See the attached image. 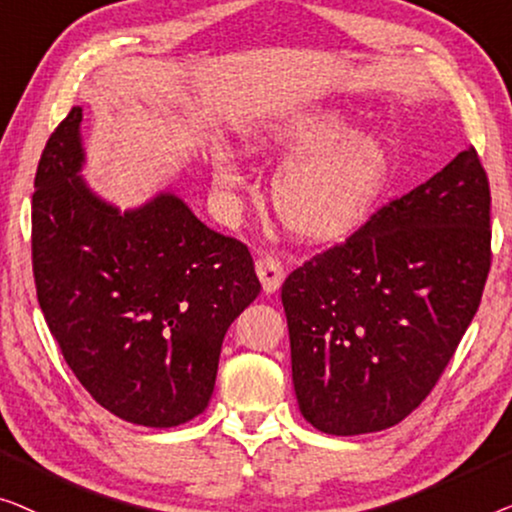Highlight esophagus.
<instances>
[{
  "instance_id": "34e87169",
  "label": "esophagus",
  "mask_w": 512,
  "mask_h": 512,
  "mask_svg": "<svg viewBox=\"0 0 512 512\" xmlns=\"http://www.w3.org/2000/svg\"><path fill=\"white\" fill-rule=\"evenodd\" d=\"M255 271H257L259 280H262V287H264L266 294L276 292L278 287L283 285V280H285V266H283V262H280V259L276 255H271V253H264V255L257 257Z\"/></svg>"
}]
</instances>
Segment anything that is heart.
I'll use <instances>...</instances> for the list:
<instances>
[{"instance_id": "b5f03b06", "label": "heart", "mask_w": 512, "mask_h": 512, "mask_svg": "<svg viewBox=\"0 0 512 512\" xmlns=\"http://www.w3.org/2000/svg\"><path fill=\"white\" fill-rule=\"evenodd\" d=\"M248 150L255 155L294 150L273 176L271 199L287 232L304 241L350 234L369 215L387 176L385 143L373 132L345 129L338 111L271 122L250 136ZM213 185L222 199H234L243 185L234 157H215Z\"/></svg>"}]
</instances>
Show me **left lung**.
<instances>
[{"instance_id":"left-lung-1","label":"left lung","mask_w":512,"mask_h":512,"mask_svg":"<svg viewBox=\"0 0 512 512\" xmlns=\"http://www.w3.org/2000/svg\"><path fill=\"white\" fill-rule=\"evenodd\" d=\"M489 204L466 148L285 278L292 383L315 429L383 431L434 390L485 290Z\"/></svg>"}]
</instances>
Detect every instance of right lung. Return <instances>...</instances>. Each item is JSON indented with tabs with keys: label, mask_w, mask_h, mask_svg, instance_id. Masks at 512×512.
<instances>
[{
	"label": "right lung",
	"mask_w": 512,
	"mask_h": 512,
	"mask_svg": "<svg viewBox=\"0 0 512 512\" xmlns=\"http://www.w3.org/2000/svg\"><path fill=\"white\" fill-rule=\"evenodd\" d=\"M83 109L43 148L32 266L48 329L99 406L176 427L211 401L227 329L262 290L248 248L160 192L122 213L83 181Z\"/></svg>",
	"instance_id": "add662e5"
}]
</instances>
